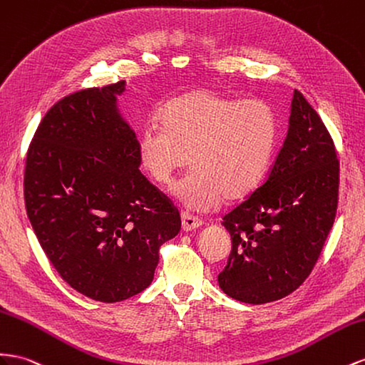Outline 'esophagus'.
Listing matches in <instances>:
<instances>
[{
    "label": "esophagus",
    "instance_id": "obj_1",
    "mask_svg": "<svg viewBox=\"0 0 365 365\" xmlns=\"http://www.w3.org/2000/svg\"><path fill=\"white\" fill-rule=\"evenodd\" d=\"M181 222H182V230L184 232H193L196 229H200L204 224L202 220L196 218V216H192L189 213H182L181 215Z\"/></svg>",
    "mask_w": 365,
    "mask_h": 365
}]
</instances>
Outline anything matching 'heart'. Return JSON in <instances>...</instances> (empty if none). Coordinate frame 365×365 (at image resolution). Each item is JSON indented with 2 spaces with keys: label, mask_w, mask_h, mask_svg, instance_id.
Returning a JSON list of instances; mask_svg holds the SVG:
<instances>
[{
  "label": "heart",
  "mask_w": 365,
  "mask_h": 365,
  "mask_svg": "<svg viewBox=\"0 0 365 365\" xmlns=\"http://www.w3.org/2000/svg\"><path fill=\"white\" fill-rule=\"evenodd\" d=\"M160 118L163 129H144L138 153L164 185L190 163L193 170L173 190L187 210L209 212L224 200L241 201L259 185L277 140V121L264 101L196 88L167 103Z\"/></svg>",
  "instance_id": "b5f03b06"
}]
</instances>
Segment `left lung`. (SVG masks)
Returning <instances> with one entry per match:
<instances>
[{
    "mask_svg": "<svg viewBox=\"0 0 365 365\" xmlns=\"http://www.w3.org/2000/svg\"><path fill=\"white\" fill-rule=\"evenodd\" d=\"M339 161L317 110L294 91L289 129L267 178L224 216L232 252L218 274L230 298L278 301L307 279L336 215Z\"/></svg>",
    "mask_w": 365,
    "mask_h": 365,
    "instance_id": "1",
    "label": "left lung"
}]
</instances>
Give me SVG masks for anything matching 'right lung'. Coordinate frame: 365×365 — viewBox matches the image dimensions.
Returning a JSON list of instances; mask_svg holds the SVG:
<instances>
[{
    "mask_svg": "<svg viewBox=\"0 0 365 365\" xmlns=\"http://www.w3.org/2000/svg\"><path fill=\"white\" fill-rule=\"evenodd\" d=\"M125 81L58 101L31 143L29 221L60 277L87 298L118 302L153 281L178 209L140 172L138 140L118 96Z\"/></svg>",
    "mask_w": 365,
    "mask_h": 365,
    "instance_id": "add662e5",
    "label": "right lung"
}]
</instances>
